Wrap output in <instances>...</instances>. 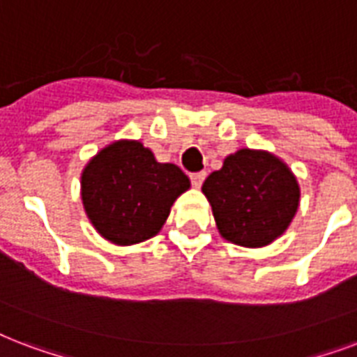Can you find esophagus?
Masks as SVG:
<instances>
[{
  "instance_id": "esophagus-1",
  "label": "esophagus",
  "mask_w": 357,
  "mask_h": 357,
  "mask_svg": "<svg viewBox=\"0 0 357 357\" xmlns=\"http://www.w3.org/2000/svg\"><path fill=\"white\" fill-rule=\"evenodd\" d=\"M190 178H192L193 186L199 188L204 182V178H206V173H204V171H199V173H192V175H190Z\"/></svg>"
}]
</instances>
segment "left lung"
<instances>
[{"mask_svg": "<svg viewBox=\"0 0 357 357\" xmlns=\"http://www.w3.org/2000/svg\"><path fill=\"white\" fill-rule=\"evenodd\" d=\"M203 193L225 240L261 248L275 240L294 218L300 188L275 156L242 149L204 181Z\"/></svg>", "mask_w": 357, "mask_h": 357, "instance_id": "1", "label": "left lung"}]
</instances>
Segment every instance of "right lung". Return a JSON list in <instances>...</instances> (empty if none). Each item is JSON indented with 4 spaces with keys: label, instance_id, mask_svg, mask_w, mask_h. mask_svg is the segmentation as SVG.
Returning a JSON list of instances; mask_svg holds the SVG:
<instances>
[{
    "label": "right lung",
    "instance_id": "obj_1",
    "mask_svg": "<svg viewBox=\"0 0 357 357\" xmlns=\"http://www.w3.org/2000/svg\"><path fill=\"white\" fill-rule=\"evenodd\" d=\"M190 188L176 165L160 164L139 141H117L102 149L82 175V199L91 223L119 245L158 233L171 204Z\"/></svg>",
    "mask_w": 357,
    "mask_h": 357
}]
</instances>
